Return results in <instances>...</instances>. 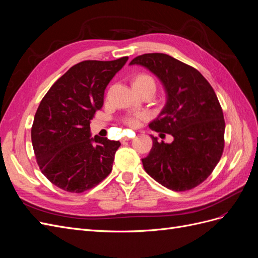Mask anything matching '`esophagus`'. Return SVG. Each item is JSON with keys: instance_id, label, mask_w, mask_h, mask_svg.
Here are the masks:
<instances>
[{"instance_id": "1", "label": "esophagus", "mask_w": 258, "mask_h": 258, "mask_svg": "<svg viewBox=\"0 0 258 258\" xmlns=\"http://www.w3.org/2000/svg\"><path fill=\"white\" fill-rule=\"evenodd\" d=\"M130 138H122L121 139V142H126V141H130Z\"/></svg>"}]
</instances>
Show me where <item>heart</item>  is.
<instances>
[{
  "label": "heart",
  "mask_w": 258,
  "mask_h": 258,
  "mask_svg": "<svg viewBox=\"0 0 258 258\" xmlns=\"http://www.w3.org/2000/svg\"><path fill=\"white\" fill-rule=\"evenodd\" d=\"M134 86H139V87H153L156 89L154 79L152 76L147 75V74L138 75L134 82ZM141 118H143V115L131 116V117H128V118L126 119V122H127V124H129V126H137L139 120Z\"/></svg>",
  "instance_id": "1"
}]
</instances>
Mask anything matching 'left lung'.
<instances>
[{
    "instance_id": "left-lung-1",
    "label": "left lung",
    "mask_w": 258,
    "mask_h": 258,
    "mask_svg": "<svg viewBox=\"0 0 258 258\" xmlns=\"http://www.w3.org/2000/svg\"><path fill=\"white\" fill-rule=\"evenodd\" d=\"M134 64L157 76L167 95L150 128L173 137L165 143L151 136L144 170L169 189H191L212 173L224 150L225 120L212 86L196 69L166 53L141 54L130 62Z\"/></svg>"
}]
</instances>
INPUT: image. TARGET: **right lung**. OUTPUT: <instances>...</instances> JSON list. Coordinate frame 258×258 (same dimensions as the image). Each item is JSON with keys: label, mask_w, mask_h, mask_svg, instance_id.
Returning a JSON list of instances; mask_svg holds the SVG:
<instances>
[{"label": "right lung", "mask_w": 258, "mask_h": 258, "mask_svg": "<svg viewBox=\"0 0 258 258\" xmlns=\"http://www.w3.org/2000/svg\"><path fill=\"white\" fill-rule=\"evenodd\" d=\"M127 60L80 62L38 105L31 129L33 150L42 173L59 188L83 192L111 173L120 143L91 138L90 120L103 105L106 86Z\"/></svg>", "instance_id": "right-lung-1"}]
</instances>
